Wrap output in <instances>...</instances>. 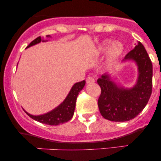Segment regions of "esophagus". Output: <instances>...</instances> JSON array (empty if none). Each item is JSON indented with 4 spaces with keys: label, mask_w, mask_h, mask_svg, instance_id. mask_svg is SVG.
<instances>
[{
    "label": "esophagus",
    "mask_w": 161,
    "mask_h": 161,
    "mask_svg": "<svg viewBox=\"0 0 161 161\" xmlns=\"http://www.w3.org/2000/svg\"><path fill=\"white\" fill-rule=\"evenodd\" d=\"M86 82L88 84H90V83H94L95 82V79L92 76H88L86 78Z\"/></svg>",
    "instance_id": "esophagus-1"
}]
</instances>
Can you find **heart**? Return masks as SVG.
<instances>
[{
  "label": "heart",
  "mask_w": 161,
  "mask_h": 161,
  "mask_svg": "<svg viewBox=\"0 0 161 161\" xmlns=\"http://www.w3.org/2000/svg\"><path fill=\"white\" fill-rule=\"evenodd\" d=\"M123 45L119 42H113L110 45L108 51V60L110 61H114L121 55L123 52Z\"/></svg>",
  "instance_id": "b5f03b06"
}]
</instances>
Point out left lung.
Wrapping results in <instances>:
<instances>
[{"label":"left lung","mask_w":161,"mask_h":161,"mask_svg":"<svg viewBox=\"0 0 161 161\" xmlns=\"http://www.w3.org/2000/svg\"><path fill=\"white\" fill-rule=\"evenodd\" d=\"M125 60H133L138 66L139 75L133 88L118 87L110 81L109 75H103L97 81L101 89L97 101L100 113L110 121L125 122L137 116L147 104L152 92V64L141 42L125 55Z\"/></svg>","instance_id":"obj_1"}]
</instances>
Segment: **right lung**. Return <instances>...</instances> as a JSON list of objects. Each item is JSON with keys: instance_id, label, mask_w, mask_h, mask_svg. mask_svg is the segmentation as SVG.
<instances>
[{"instance_id": "1", "label": "right lung", "mask_w": 161, "mask_h": 161, "mask_svg": "<svg viewBox=\"0 0 161 161\" xmlns=\"http://www.w3.org/2000/svg\"><path fill=\"white\" fill-rule=\"evenodd\" d=\"M49 36H47V37ZM42 40V39L41 36L38 37L36 39L33 40L28 45L27 47L39 43ZM85 84H86V81L85 80L75 83L74 86H73L72 89L70 90L69 95L64 100V102L60 106L57 107L54 110H53L52 111L40 116H33L28 114V113H26V114L35 120L50 125H57L60 124V123H64L66 122H68L73 117V114H74L77 96H78L79 92L85 86Z\"/></svg>"}]
</instances>
